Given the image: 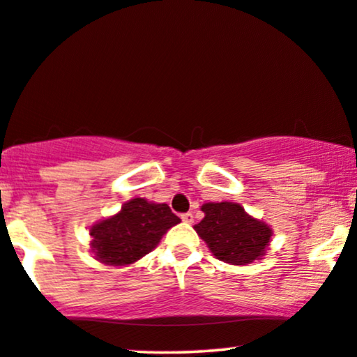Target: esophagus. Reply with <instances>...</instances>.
I'll return each mask as SVG.
<instances>
[{
  "label": "esophagus",
  "mask_w": 357,
  "mask_h": 357,
  "mask_svg": "<svg viewBox=\"0 0 357 357\" xmlns=\"http://www.w3.org/2000/svg\"><path fill=\"white\" fill-rule=\"evenodd\" d=\"M181 218H183V222H186V223H192V222H194V215H192V212H186V213H183Z\"/></svg>",
  "instance_id": "obj_1"
}]
</instances>
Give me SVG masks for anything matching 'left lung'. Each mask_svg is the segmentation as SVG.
Masks as SVG:
<instances>
[{
  "mask_svg": "<svg viewBox=\"0 0 357 357\" xmlns=\"http://www.w3.org/2000/svg\"><path fill=\"white\" fill-rule=\"evenodd\" d=\"M202 212L206 217L194 228L223 263L248 264L264 255L273 231L250 217L240 204L208 202Z\"/></svg>",
  "mask_w": 357,
  "mask_h": 357,
  "instance_id": "obj_1",
  "label": "left lung"
}]
</instances>
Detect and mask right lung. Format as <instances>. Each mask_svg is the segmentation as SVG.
Masks as SVG:
<instances>
[{"instance_id":"add662e5","label":"right lung","mask_w":357,"mask_h":357,"mask_svg":"<svg viewBox=\"0 0 357 357\" xmlns=\"http://www.w3.org/2000/svg\"><path fill=\"white\" fill-rule=\"evenodd\" d=\"M181 222L168 204L135 197L122 211L91 228L93 250L104 264L126 266L149 255L168 228Z\"/></svg>"}]
</instances>
